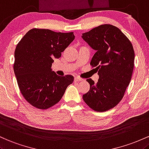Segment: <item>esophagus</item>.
I'll list each match as a JSON object with an SVG mask.
<instances>
[{
    "label": "esophagus",
    "mask_w": 149,
    "mask_h": 149,
    "mask_svg": "<svg viewBox=\"0 0 149 149\" xmlns=\"http://www.w3.org/2000/svg\"><path fill=\"white\" fill-rule=\"evenodd\" d=\"M74 81H83V79H81V78H80V77H74Z\"/></svg>",
    "instance_id": "obj_1"
}]
</instances>
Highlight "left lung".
<instances>
[{"label": "left lung", "instance_id": "left-lung-1", "mask_svg": "<svg viewBox=\"0 0 149 149\" xmlns=\"http://www.w3.org/2000/svg\"><path fill=\"white\" fill-rule=\"evenodd\" d=\"M81 37L96 51L90 65L96 67L99 76L96 84L86 79L90 89L83 95V100L93 111H109L120 103L130 84L134 62L132 44L111 24L100 25Z\"/></svg>", "mask_w": 149, "mask_h": 149}]
</instances>
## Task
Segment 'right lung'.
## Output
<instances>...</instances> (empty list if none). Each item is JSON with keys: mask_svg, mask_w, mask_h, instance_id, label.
Segmentation results:
<instances>
[{"mask_svg": "<svg viewBox=\"0 0 149 149\" xmlns=\"http://www.w3.org/2000/svg\"><path fill=\"white\" fill-rule=\"evenodd\" d=\"M73 32L50 29H30L15 51V74L22 94L38 109H47L61 101L67 87L74 81L72 75L58 76L51 70L54 58L74 39Z\"/></svg>", "mask_w": 149, "mask_h": 149, "instance_id": "add662e5", "label": "right lung"}]
</instances>
